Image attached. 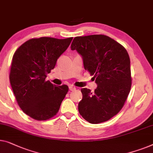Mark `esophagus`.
Masks as SVG:
<instances>
[{
    "label": "esophagus",
    "instance_id": "esophagus-1",
    "mask_svg": "<svg viewBox=\"0 0 153 153\" xmlns=\"http://www.w3.org/2000/svg\"><path fill=\"white\" fill-rule=\"evenodd\" d=\"M69 89H70V91H74V90L76 89V88H75L74 86H73V85H70L69 86Z\"/></svg>",
    "mask_w": 153,
    "mask_h": 153
}]
</instances>
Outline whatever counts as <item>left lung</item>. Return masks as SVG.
<instances>
[{"instance_id": "8db88e82", "label": "left lung", "mask_w": 153, "mask_h": 153, "mask_svg": "<svg viewBox=\"0 0 153 153\" xmlns=\"http://www.w3.org/2000/svg\"><path fill=\"white\" fill-rule=\"evenodd\" d=\"M72 50L81 55L84 68L94 76V92L82 88L79 112L84 119L97 124L108 121L123 108L131 88L130 61L127 50L110 37L102 34L76 36Z\"/></svg>"}]
</instances>
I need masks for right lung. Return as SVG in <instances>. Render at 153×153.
<instances>
[{
  "instance_id": "obj_1",
  "label": "right lung",
  "mask_w": 153,
  "mask_h": 153,
  "mask_svg": "<svg viewBox=\"0 0 153 153\" xmlns=\"http://www.w3.org/2000/svg\"><path fill=\"white\" fill-rule=\"evenodd\" d=\"M72 39H32L14 52L10 73L11 86L20 108L32 119L45 121L59 112L69 88L66 85L56 86L45 79Z\"/></svg>"
}]
</instances>
